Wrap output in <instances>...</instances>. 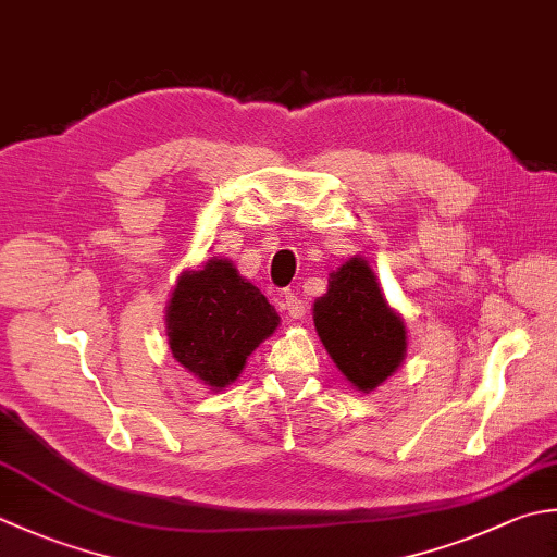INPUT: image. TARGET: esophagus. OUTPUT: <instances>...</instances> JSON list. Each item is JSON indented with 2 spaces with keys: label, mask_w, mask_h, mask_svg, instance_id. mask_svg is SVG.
<instances>
[{
  "label": "esophagus",
  "mask_w": 557,
  "mask_h": 557,
  "mask_svg": "<svg viewBox=\"0 0 557 557\" xmlns=\"http://www.w3.org/2000/svg\"><path fill=\"white\" fill-rule=\"evenodd\" d=\"M282 309L287 311V319H292V321H299V319H304V313H307V307H304V301L297 297V294H292V292L285 294Z\"/></svg>",
  "instance_id": "34e87169"
}]
</instances>
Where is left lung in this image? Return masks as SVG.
Listing matches in <instances>:
<instances>
[{
    "label": "left lung",
    "instance_id": "8db88e82",
    "mask_svg": "<svg viewBox=\"0 0 557 557\" xmlns=\"http://www.w3.org/2000/svg\"><path fill=\"white\" fill-rule=\"evenodd\" d=\"M313 323L335 367L364 394L406 359L403 315L388 307L374 270L359 256L331 272L329 292L313 304Z\"/></svg>",
    "mask_w": 557,
    "mask_h": 557
}]
</instances>
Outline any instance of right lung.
Wrapping results in <instances>:
<instances>
[{
    "label": "right lung",
    "instance_id": "right-lung-1",
    "mask_svg": "<svg viewBox=\"0 0 557 557\" xmlns=\"http://www.w3.org/2000/svg\"><path fill=\"white\" fill-rule=\"evenodd\" d=\"M277 325L275 307L226 258L185 270L166 307L173 359L212 391L236 381L248 355Z\"/></svg>",
    "mask_w": 557,
    "mask_h": 557
}]
</instances>
